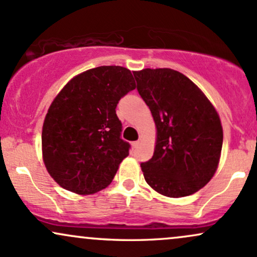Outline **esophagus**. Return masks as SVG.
Wrapping results in <instances>:
<instances>
[{
	"mask_svg": "<svg viewBox=\"0 0 257 257\" xmlns=\"http://www.w3.org/2000/svg\"><path fill=\"white\" fill-rule=\"evenodd\" d=\"M132 145L134 149H137V147L140 146V141H134V143H132Z\"/></svg>",
	"mask_w": 257,
	"mask_h": 257,
	"instance_id": "1",
	"label": "esophagus"
}]
</instances>
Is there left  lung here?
Returning <instances> with one entry per match:
<instances>
[{
    "instance_id": "obj_1",
    "label": "left lung",
    "mask_w": 257,
    "mask_h": 257,
    "mask_svg": "<svg viewBox=\"0 0 257 257\" xmlns=\"http://www.w3.org/2000/svg\"><path fill=\"white\" fill-rule=\"evenodd\" d=\"M133 73L156 124L155 152L141 163L144 178L162 196L196 193L220 163L223 131L216 108L181 72L163 67Z\"/></svg>"
}]
</instances>
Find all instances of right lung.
<instances>
[{"label": "right lung", "mask_w": 257, "mask_h": 257, "mask_svg": "<svg viewBox=\"0 0 257 257\" xmlns=\"http://www.w3.org/2000/svg\"><path fill=\"white\" fill-rule=\"evenodd\" d=\"M135 88L131 70L99 66L75 76L59 91L42 128L43 163L58 185L87 196L111 184L129 155L116 107Z\"/></svg>", "instance_id": "right-lung-1"}]
</instances>
